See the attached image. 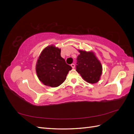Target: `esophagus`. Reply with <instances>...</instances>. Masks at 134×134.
I'll list each match as a JSON object with an SVG mask.
<instances>
[{
    "instance_id": "esophagus-1",
    "label": "esophagus",
    "mask_w": 134,
    "mask_h": 134,
    "mask_svg": "<svg viewBox=\"0 0 134 134\" xmlns=\"http://www.w3.org/2000/svg\"><path fill=\"white\" fill-rule=\"evenodd\" d=\"M71 66L72 67V69H74L75 68V65L74 64H71Z\"/></svg>"
}]
</instances>
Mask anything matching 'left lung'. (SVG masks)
Returning a JSON list of instances; mask_svg holds the SVG:
<instances>
[{
    "label": "left lung",
    "mask_w": 134,
    "mask_h": 134,
    "mask_svg": "<svg viewBox=\"0 0 134 134\" xmlns=\"http://www.w3.org/2000/svg\"><path fill=\"white\" fill-rule=\"evenodd\" d=\"M76 71L87 82L94 84L100 80L102 66L94 52L78 50Z\"/></svg>",
    "instance_id": "1"
}]
</instances>
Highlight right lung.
<instances>
[{
	"label": "right lung",
	"mask_w": 134,
	"mask_h": 134,
	"mask_svg": "<svg viewBox=\"0 0 134 134\" xmlns=\"http://www.w3.org/2000/svg\"><path fill=\"white\" fill-rule=\"evenodd\" d=\"M61 49L53 44L45 47L40 54L36 65L38 79L46 86L57 87L66 78L72 68L60 55Z\"/></svg>",
	"instance_id": "right-lung-1"
}]
</instances>
